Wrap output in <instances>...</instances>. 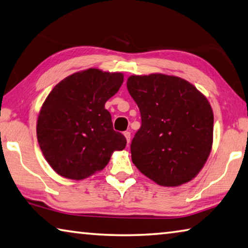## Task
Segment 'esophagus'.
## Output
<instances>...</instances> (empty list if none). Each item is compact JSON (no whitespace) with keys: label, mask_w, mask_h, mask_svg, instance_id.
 Listing matches in <instances>:
<instances>
[{"label":"esophagus","mask_w":248,"mask_h":248,"mask_svg":"<svg viewBox=\"0 0 248 248\" xmlns=\"http://www.w3.org/2000/svg\"><path fill=\"white\" fill-rule=\"evenodd\" d=\"M124 136H125V138H126V140H127V142L129 144V141H131V133H129V132H124Z\"/></svg>","instance_id":"1"}]
</instances>
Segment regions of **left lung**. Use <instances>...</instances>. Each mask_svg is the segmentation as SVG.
I'll list each match as a JSON object with an SVG mask.
<instances>
[{
    "mask_svg": "<svg viewBox=\"0 0 248 248\" xmlns=\"http://www.w3.org/2000/svg\"><path fill=\"white\" fill-rule=\"evenodd\" d=\"M126 85L141 115L131 145L133 163L158 185L175 187L192 181L214 141L208 99L189 81L166 74L132 75Z\"/></svg>",
    "mask_w": 248,
    "mask_h": 248,
    "instance_id": "8db88e82",
    "label": "left lung"
}]
</instances>
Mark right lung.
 Returning a JSON list of instances; mask_svg holds the SVG:
<instances>
[{
	"instance_id": "1",
	"label": "right lung",
	"mask_w": 248,
	"mask_h": 248,
	"mask_svg": "<svg viewBox=\"0 0 248 248\" xmlns=\"http://www.w3.org/2000/svg\"><path fill=\"white\" fill-rule=\"evenodd\" d=\"M122 73L88 68L64 78L47 94L37 121V138L59 175L84 180L106 168L126 138L113 129L104 104L123 84Z\"/></svg>"
}]
</instances>
